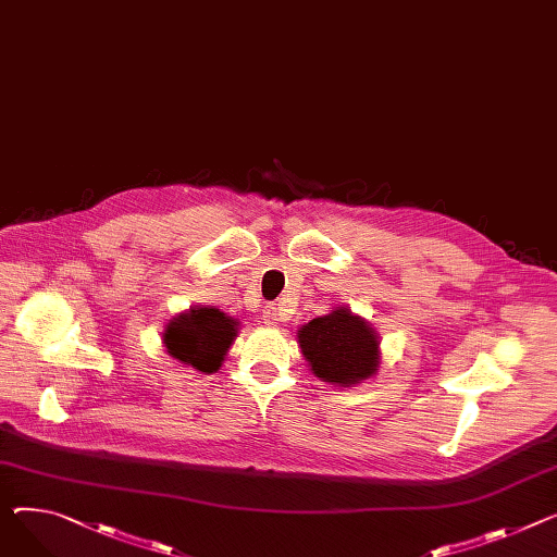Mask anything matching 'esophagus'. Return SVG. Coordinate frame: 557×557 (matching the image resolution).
Masks as SVG:
<instances>
[{"label": "esophagus", "mask_w": 557, "mask_h": 557, "mask_svg": "<svg viewBox=\"0 0 557 557\" xmlns=\"http://www.w3.org/2000/svg\"><path fill=\"white\" fill-rule=\"evenodd\" d=\"M264 322L269 324V326H277L280 324V309L277 307H273V305H269L267 309H264Z\"/></svg>", "instance_id": "1"}]
</instances>
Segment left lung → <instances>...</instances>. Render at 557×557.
<instances>
[{
  "mask_svg": "<svg viewBox=\"0 0 557 557\" xmlns=\"http://www.w3.org/2000/svg\"><path fill=\"white\" fill-rule=\"evenodd\" d=\"M298 345L311 374L336 387H356L381 367V336L349 307H333L298 329Z\"/></svg>",
  "mask_w": 557,
  "mask_h": 557,
  "instance_id": "8db88e82",
  "label": "left lung"
}]
</instances>
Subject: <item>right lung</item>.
<instances>
[{
    "mask_svg": "<svg viewBox=\"0 0 557 557\" xmlns=\"http://www.w3.org/2000/svg\"><path fill=\"white\" fill-rule=\"evenodd\" d=\"M239 333V320L216 307H190L165 322L161 333L168 356L178 367L214 374Z\"/></svg>",
    "mask_w": 557,
    "mask_h": 557,
    "instance_id": "add662e5",
    "label": "right lung"
}]
</instances>
